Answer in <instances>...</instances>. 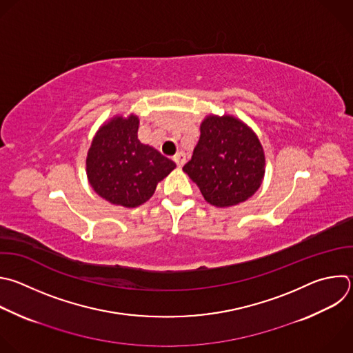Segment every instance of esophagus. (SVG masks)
I'll list each match as a JSON object with an SVG mask.
<instances>
[{
    "label": "esophagus",
    "mask_w": 353,
    "mask_h": 353,
    "mask_svg": "<svg viewBox=\"0 0 353 353\" xmlns=\"http://www.w3.org/2000/svg\"><path fill=\"white\" fill-rule=\"evenodd\" d=\"M173 161L176 162L177 168H183V166H184V163H185V161H187V157H185V154H184V152H179V154H176V155H174Z\"/></svg>",
    "instance_id": "obj_1"
}]
</instances>
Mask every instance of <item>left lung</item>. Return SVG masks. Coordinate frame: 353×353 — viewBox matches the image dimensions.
<instances>
[{"instance_id":"8db88e82","label":"left lung","mask_w":353,"mask_h":353,"mask_svg":"<svg viewBox=\"0 0 353 353\" xmlns=\"http://www.w3.org/2000/svg\"><path fill=\"white\" fill-rule=\"evenodd\" d=\"M199 130V141L183 170L208 203L228 208L245 202L265 177L266 157L259 137L228 113L205 116Z\"/></svg>"}]
</instances>
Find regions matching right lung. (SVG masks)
Here are the masks:
<instances>
[{"label":"right lung","instance_id":"right-lung-1","mask_svg":"<svg viewBox=\"0 0 353 353\" xmlns=\"http://www.w3.org/2000/svg\"><path fill=\"white\" fill-rule=\"evenodd\" d=\"M134 113L114 114L97 130L85 158L92 190L105 201L125 208L145 203L176 163L139 140Z\"/></svg>","mask_w":353,"mask_h":353}]
</instances>
